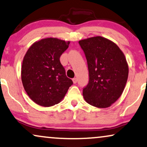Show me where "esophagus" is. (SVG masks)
I'll return each mask as SVG.
<instances>
[{"label":"esophagus","mask_w":147,"mask_h":147,"mask_svg":"<svg viewBox=\"0 0 147 147\" xmlns=\"http://www.w3.org/2000/svg\"><path fill=\"white\" fill-rule=\"evenodd\" d=\"M72 81H73V82H74V84H76V83H77V81H78V80H77V78H74V79L73 80H72Z\"/></svg>","instance_id":"obj_1"}]
</instances>
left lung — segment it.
I'll use <instances>...</instances> for the list:
<instances>
[{
  "label": "left lung",
  "mask_w": 147,
  "mask_h": 147,
  "mask_svg": "<svg viewBox=\"0 0 147 147\" xmlns=\"http://www.w3.org/2000/svg\"><path fill=\"white\" fill-rule=\"evenodd\" d=\"M88 62L89 83L83 96L90 105L110 107L122 95L128 76L125 55L113 41L101 36L79 41Z\"/></svg>",
  "instance_id": "1"
}]
</instances>
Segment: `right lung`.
Here are the masks:
<instances>
[{"label":"right lung","mask_w":147,"mask_h":147,"mask_svg":"<svg viewBox=\"0 0 147 147\" xmlns=\"http://www.w3.org/2000/svg\"><path fill=\"white\" fill-rule=\"evenodd\" d=\"M69 43L57 38H45L32 44L24 56L22 83L38 105L49 107L59 103L73 84L59 61Z\"/></svg>","instance_id":"1"}]
</instances>
